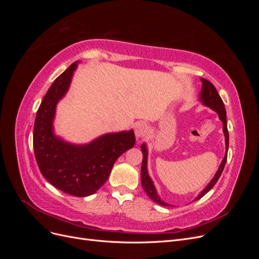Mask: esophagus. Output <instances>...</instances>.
<instances>
[{
	"label": "esophagus",
	"mask_w": 259,
	"mask_h": 259,
	"mask_svg": "<svg viewBox=\"0 0 259 259\" xmlns=\"http://www.w3.org/2000/svg\"><path fill=\"white\" fill-rule=\"evenodd\" d=\"M148 125L146 122H139L135 125V135L137 137V139H142L146 136V134L148 133Z\"/></svg>",
	"instance_id": "esophagus-1"
}]
</instances>
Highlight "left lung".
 Listing matches in <instances>:
<instances>
[{
	"label": "left lung",
	"mask_w": 259,
	"mask_h": 259,
	"mask_svg": "<svg viewBox=\"0 0 259 259\" xmlns=\"http://www.w3.org/2000/svg\"><path fill=\"white\" fill-rule=\"evenodd\" d=\"M202 82V89H201V93H200V100L201 103L210 108L211 110H214L215 112H217L219 119L223 122V132L225 134V142H226V153L224 159L221 163V165L218 167V170L216 171L215 176L213 177V179L210 180V182L207 184V186L204 188V190H202L200 192V194L198 195L197 198H195L194 201H197L199 199H201L203 195L205 193H207L211 188L215 186V184L217 183V180L221 177L224 167H225V164L227 162V153H228V147H229V133H228V128H227V116H226V109L224 106L223 100L219 96V94L217 93L215 86L211 84L209 81H207L206 79H201ZM142 151H143V163H142V185L144 190L146 191V193L148 194V197L150 198L153 202L158 203V204L162 205V206H171L167 203H165L164 201H162L159 197L158 192H156L155 187L153 185L152 179L150 178L148 174V168H147V159H148V149H147V145L144 143L142 146Z\"/></svg>",
	"instance_id": "1"
}]
</instances>
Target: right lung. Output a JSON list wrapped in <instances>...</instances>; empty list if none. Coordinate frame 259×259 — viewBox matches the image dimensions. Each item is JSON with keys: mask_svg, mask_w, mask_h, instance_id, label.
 Segmentation results:
<instances>
[{"mask_svg": "<svg viewBox=\"0 0 259 259\" xmlns=\"http://www.w3.org/2000/svg\"><path fill=\"white\" fill-rule=\"evenodd\" d=\"M77 61L54 81L36 112L33 148L42 175L59 190L74 197L95 193L110 175L121 154L135 145L134 131L108 133L85 145L65 142L54 133L58 101L71 83Z\"/></svg>", "mask_w": 259, "mask_h": 259, "instance_id": "right-lung-1", "label": "right lung"}]
</instances>
